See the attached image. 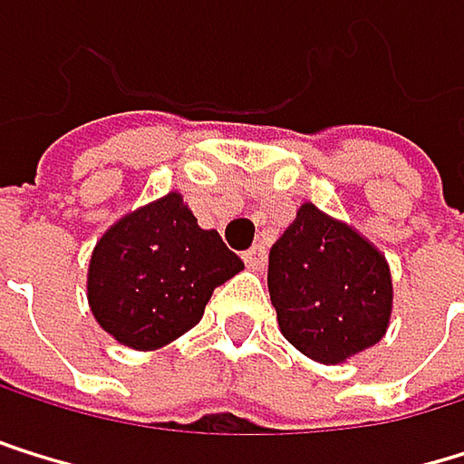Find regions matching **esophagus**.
<instances>
[{"label": "esophagus", "mask_w": 464, "mask_h": 464, "mask_svg": "<svg viewBox=\"0 0 464 464\" xmlns=\"http://www.w3.org/2000/svg\"><path fill=\"white\" fill-rule=\"evenodd\" d=\"M245 264L250 266V270H264V264H266V250H264V245H253L247 253H245Z\"/></svg>", "instance_id": "esophagus-1"}]
</instances>
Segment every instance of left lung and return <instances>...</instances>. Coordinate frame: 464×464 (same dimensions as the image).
Segmentation results:
<instances>
[{"mask_svg":"<svg viewBox=\"0 0 464 464\" xmlns=\"http://www.w3.org/2000/svg\"><path fill=\"white\" fill-rule=\"evenodd\" d=\"M278 328L320 364H343L382 343L392 317L384 253L343 219L303 203L270 250Z\"/></svg>","mask_w":464,"mask_h":464,"instance_id":"obj_1","label":"left lung"}]
</instances>
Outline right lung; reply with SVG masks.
I'll list each match as a JSON object with an SVG mask.
<instances>
[{"label":"right lung","instance_id":"1","mask_svg":"<svg viewBox=\"0 0 464 464\" xmlns=\"http://www.w3.org/2000/svg\"><path fill=\"white\" fill-rule=\"evenodd\" d=\"M245 270L180 191L119 217L88 261V309L124 348L158 351L200 323L211 292Z\"/></svg>","mask_w":464,"mask_h":464}]
</instances>
